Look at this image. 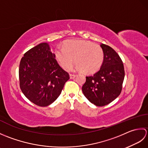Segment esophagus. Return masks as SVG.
Here are the masks:
<instances>
[{"mask_svg":"<svg viewBox=\"0 0 148 148\" xmlns=\"http://www.w3.org/2000/svg\"><path fill=\"white\" fill-rule=\"evenodd\" d=\"M75 77H76V75H75V74H70V78H71V79H73V78H74Z\"/></svg>","mask_w":148,"mask_h":148,"instance_id":"1","label":"esophagus"}]
</instances>
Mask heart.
Listing matches in <instances>:
<instances>
[{
    "label": "heart",
    "mask_w": 148,
    "mask_h": 148,
    "mask_svg": "<svg viewBox=\"0 0 148 148\" xmlns=\"http://www.w3.org/2000/svg\"><path fill=\"white\" fill-rule=\"evenodd\" d=\"M55 57L65 69L71 68L74 62L77 70L91 74L99 70L103 60V52L100 46L85 40H67L63 47L55 49Z\"/></svg>",
    "instance_id": "b5f03b06"
}]
</instances>
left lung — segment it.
Wrapping results in <instances>:
<instances>
[{
	"label": "left lung",
	"mask_w": 148,
	"mask_h": 148,
	"mask_svg": "<svg viewBox=\"0 0 148 148\" xmlns=\"http://www.w3.org/2000/svg\"><path fill=\"white\" fill-rule=\"evenodd\" d=\"M100 47L103 52L102 64L98 72L86 77L82 91L91 103L104 106L121 93L125 71L121 58L111 47L104 44H101Z\"/></svg>",
	"instance_id": "left-lung-1"
}]
</instances>
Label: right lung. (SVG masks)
Masks as SVG:
<instances>
[{"label": "right lung", "mask_w": 148, "mask_h": 148, "mask_svg": "<svg viewBox=\"0 0 148 148\" xmlns=\"http://www.w3.org/2000/svg\"><path fill=\"white\" fill-rule=\"evenodd\" d=\"M69 78L68 72L59 65L46 42L31 48L21 59L19 67L21 90L37 106L46 107L55 101Z\"/></svg>", "instance_id": "right-lung-1"}]
</instances>
